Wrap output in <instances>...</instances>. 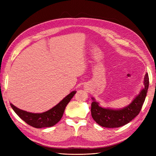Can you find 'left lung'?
<instances>
[{
  "mask_svg": "<svg viewBox=\"0 0 156 156\" xmlns=\"http://www.w3.org/2000/svg\"><path fill=\"white\" fill-rule=\"evenodd\" d=\"M144 88L142 89L133 101L127 107L121 109L105 108L99 106V103L92 98L91 115L94 120L99 125L107 128L120 127L136 117L140 113L146 97L149 87V76L146 73L144 77Z\"/></svg>",
  "mask_w": 156,
  "mask_h": 156,
  "instance_id": "obj_1",
  "label": "left lung"
}]
</instances>
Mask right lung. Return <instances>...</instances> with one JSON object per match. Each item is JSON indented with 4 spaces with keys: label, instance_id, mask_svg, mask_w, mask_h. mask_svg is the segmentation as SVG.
<instances>
[{
    "label": "right lung",
    "instance_id": "1",
    "mask_svg": "<svg viewBox=\"0 0 156 156\" xmlns=\"http://www.w3.org/2000/svg\"><path fill=\"white\" fill-rule=\"evenodd\" d=\"M76 91H72L71 93L61 101L55 107L41 113H32L19 109L12 104H10L16 114L21 118L22 120L29 125L35 128L49 127L55 125L62 119L64 114L66 107L71 101L72 97L76 94Z\"/></svg>",
    "mask_w": 156,
    "mask_h": 156
}]
</instances>
